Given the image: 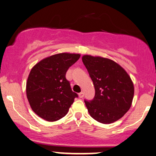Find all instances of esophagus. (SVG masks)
<instances>
[{
  "mask_svg": "<svg viewBox=\"0 0 156 156\" xmlns=\"http://www.w3.org/2000/svg\"><path fill=\"white\" fill-rule=\"evenodd\" d=\"M84 93H83V92H81V93H80V94H79V97H80V98H83L84 97Z\"/></svg>",
  "mask_w": 156,
  "mask_h": 156,
  "instance_id": "34e87169",
  "label": "esophagus"
}]
</instances>
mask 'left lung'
<instances>
[{
	"label": "left lung",
	"instance_id": "1",
	"mask_svg": "<svg viewBox=\"0 0 156 156\" xmlns=\"http://www.w3.org/2000/svg\"><path fill=\"white\" fill-rule=\"evenodd\" d=\"M82 59L95 90L93 101H84L90 115L102 124L116 122L132 105L134 89L129 75L106 58L84 55Z\"/></svg>",
	"mask_w": 156,
	"mask_h": 156
}]
</instances>
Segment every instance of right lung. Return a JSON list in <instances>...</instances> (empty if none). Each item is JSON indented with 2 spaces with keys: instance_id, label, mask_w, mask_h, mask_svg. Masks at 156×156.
<instances>
[{
  "instance_id": "1",
  "label": "right lung",
  "mask_w": 156,
  "mask_h": 156,
  "mask_svg": "<svg viewBox=\"0 0 156 156\" xmlns=\"http://www.w3.org/2000/svg\"><path fill=\"white\" fill-rule=\"evenodd\" d=\"M80 57L78 53H58L32 67L27 81V97L32 111L40 118L55 122L68 113L78 95L72 90L66 73Z\"/></svg>"
}]
</instances>
